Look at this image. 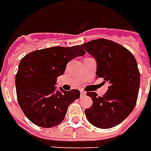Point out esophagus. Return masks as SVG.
Returning a JSON list of instances; mask_svg holds the SVG:
<instances>
[{
    "label": "esophagus",
    "mask_w": 151,
    "mask_h": 151,
    "mask_svg": "<svg viewBox=\"0 0 151 151\" xmlns=\"http://www.w3.org/2000/svg\"><path fill=\"white\" fill-rule=\"evenodd\" d=\"M81 96H85L86 95V93L85 91H81Z\"/></svg>",
    "instance_id": "34e87169"
}]
</instances>
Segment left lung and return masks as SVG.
I'll list each match as a JSON object with an SVG mask.
<instances>
[{
    "instance_id": "1",
    "label": "left lung",
    "mask_w": 151,
    "mask_h": 151,
    "mask_svg": "<svg viewBox=\"0 0 151 151\" xmlns=\"http://www.w3.org/2000/svg\"><path fill=\"white\" fill-rule=\"evenodd\" d=\"M81 46L96 60V77L110 84L103 96L96 92L86 93L93 104L86 109V116L97 128H112L130 115L137 101L140 75L136 60L123 45L103 38Z\"/></svg>"
}]
</instances>
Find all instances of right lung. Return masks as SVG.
Masks as SVG:
<instances>
[{"mask_svg": "<svg viewBox=\"0 0 151 151\" xmlns=\"http://www.w3.org/2000/svg\"><path fill=\"white\" fill-rule=\"evenodd\" d=\"M85 54L81 45L53 46L30 52L21 59L16 75L17 101L33 124L51 128L63 121L68 106L81 93L75 89L56 91V79L65 73L70 60Z\"/></svg>", "mask_w": 151, "mask_h": 151, "instance_id": "add662e5", "label": "right lung"}]
</instances>
